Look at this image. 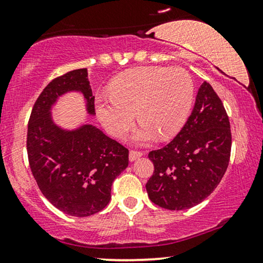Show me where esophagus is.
<instances>
[{"mask_svg":"<svg viewBox=\"0 0 263 263\" xmlns=\"http://www.w3.org/2000/svg\"><path fill=\"white\" fill-rule=\"evenodd\" d=\"M142 152H140V151H130V152H129V160L130 161H134V160H136L138 159V158H140V157H142Z\"/></svg>","mask_w":263,"mask_h":263,"instance_id":"esophagus-1","label":"esophagus"}]
</instances>
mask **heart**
Here are the masks:
<instances>
[{
  "mask_svg": "<svg viewBox=\"0 0 263 263\" xmlns=\"http://www.w3.org/2000/svg\"><path fill=\"white\" fill-rule=\"evenodd\" d=\"M194 82L182 68L138 67L116 77L110 96L96 99L99 121L107 133L123 139L133 128L135 112L142 122L135 141L174 138L184 127L194 102Z\"/></svg>",
  "mask_w": 263,
  "mask_h": 263,
  "instance_id": "heart-1",
  "label": "heart"
}]
</instances>
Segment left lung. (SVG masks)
<instances>
[{
  "label": "left lung",
  "mask_w": 263,
  "mask_h": 263,
  "mask_svg": "<svg viewBox=\"0 0 263 263\" xmlns=\"http://www.w3.org/2000/svg\"><path fill=\"white\" fill-rule=\"evenodd\" d=\"M231 129L222 102L204 81L195 106L176 138L151 151L154 165L146 190L153 203L181 211L202 202L217 188L229 166Z\"/></svg>",
  "instance_id": "8db88e82"
}]
</instances>
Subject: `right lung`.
<instances>
[{"label":"right lung","instance_id":"obj_1","mask_svg":"<svg viewBox=\"0 0 263 263\" xmlns=\"http://www.w3.org/2000/svg\"><path fill=\"white\" fill-rule=\"evenodd\" d=\"M79 91L95 115L87 68L53 79L35 100L27 128L32 175L46 199L63 213L88 217L106 207L115 178L128 166L129 151L95 125L63 130L52 122L51 106L60 96Z\"/></svg>","mask_w":263,"mask_h":263}]
</instances>
